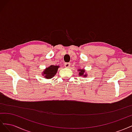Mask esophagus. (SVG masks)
<instances>
[{"label": "esophagus", "instance_id": "34e87169", "mask_svg": "<svg viewBox=\"0 0 132 132\" xmlns=\"http://www.w3.org/2000/svg\"><path fill=\"white\" fill-rule=\"evenodd\" d=\"M64 67L65 68H69L70 67V64L69 63H65L64 64Z\"/></svg>", "mask_w": 132, "mask_h": 132}]
</instances>
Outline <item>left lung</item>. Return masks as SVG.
<instances>
[{"label": "left lung", "instance_id": "left-lung-1", "mask_svg": "<svg viewBox=\"0 0 132 132\" xmlns=\"http://www.w3.org/2000/svg\"><path fill=\"white\" fill-rule=\"evenodd\" d=\"M78 71H79V77H87V74L85 73V69H79L78 70Z\"/></svg>", "mask_w": 132, "mask_h": 132}]
</instances>
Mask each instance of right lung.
<instances>
[{
  "label": "right lung",
  "instance_id": "obj_1",
  "mask_svg": "<svg viewBox=\"0 0 132 132\" xmlns=\"http://www.w3.org/2000/svg\"><path fill=\"white\" fill-rule=\"evenodd\" d=\"M58 68H59V65H52L48 67H47L43 71L42 73V75L47 79L52 78L57 74Z\"/></svg>",
  "mask_w": 132,
  "mask_h": 132
}]
</instances>
